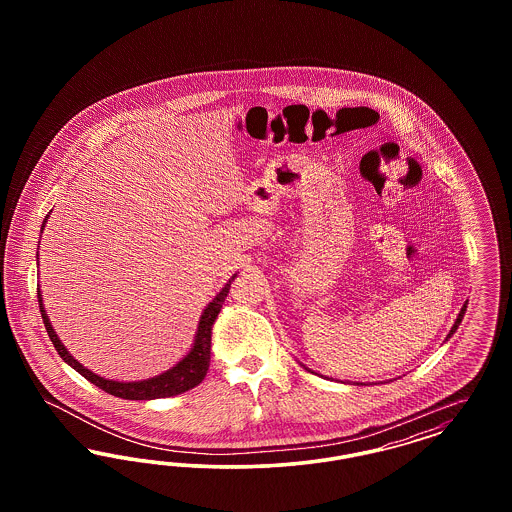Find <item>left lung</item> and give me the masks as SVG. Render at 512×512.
Segmentation results:
<instances>
[{
	"label": "left lung",
	"mask_w": 512,
	"mask_h": 512,
	"mask_svg": "<svg viewBox=\"0 0 512 512\" xmlns=\"http://www.w3.org/2000/svg\"><path fill=\"white\" fill-rule=\"evenodd\" d=\"M464 311H466V305H463V309H461V313H459V317L455 320V324H453V328H451V332H449V336H447V338H451V336L455 334V330L459 328V324H461V320H463L464 317Z\"/></svg>",
	"instance_id": "8db88e82"
}]
</instances>
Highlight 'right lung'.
<instances>
[{
	"label": "right lung",
	"instance_id": "1",
	"mask_svg": "<svg viewBox=\"0 0 512 512\" xmlns=\"http://www.w3.org/2000/svg\"><path fill=\"white\" fill-rule=\"evenodd\" d=\"M49 217V215H48ZM46 217V220H48ZM44 220V224H46ZM42 224V230H44ZM40 247V245H38ZM236 278V274L224 284V288L220 290L215 299L203 309V315L199 317V326L195 332L194 345L190 349V353L176 365L169 368L167 372L147 378V380H140V382H115V380H105L98 374H94L92 370H88L86 366L80 365L73 355L65 349V345L57 338L51 322H49L44 303H42V293L38 288V303H40V313L44 318V326L48 330L49 340L53 341V347L57 349V353L61 355V359L69 366H73L78 374H82L88 382H92L94 386H98L99 390L107 391L115 397H122V399H132V401H149V399H161V397H172L178 393L192 390L195 388L207 374L209 370V361H211V330L213 324L219 317L222 303L228 295L230 284Z\"/></svg>",
	"mask_w": 512,
	"mask_h": 512
}]
</instances>
